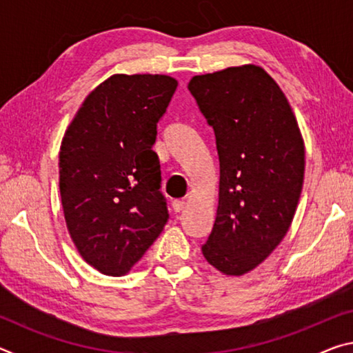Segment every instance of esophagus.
I'll list each match as a JSON object with an SVG mask.
<instances>
[{
	"label": "esophagus",
	"instance_id": "esophagus-1",
	"mask_svg": "<svg viewBox=\"0 0 353 353\" xmlns=\"http://www.w3.org/2000/svg\"><path fill=\"white\" fill-rule=\"evenodd\" d=\"M171 207H172V210H174V213H179V212L183 210L185 202L181 201V199H176V201L171 202Z\"/></svg>",
	"mask_w": 353,
	"mask_h": 353
}]
</instances>
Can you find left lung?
<instances>
[{
	"instance_id": "1",
	"label": "left lung",
	"mask_w": 353,
	"mask_h": 353,
	"mask_svg": "<svg viewBox=\"0 0 353 353\" xmlns=\"http://www.w3.org/2000/svg\"><path fill=\"white\" fill-rule=\"evenodd\" d=\"M219 157V199L205 260L243 276L266 260L288 232L301 198L305 149L276 81L256 65L194 76L188 83Z\"/></svg>"
}]
</instances>
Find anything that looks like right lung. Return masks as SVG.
Segmentation results:
<instances>
[{
  "mask_svg": "<svg viewBox=\"0 0 353 353\" xmlns=\"http://www.w3.org/2000/svg\"><path fill=\"white\" fill-rule=\"evenodd\" d=\"M177 88L165 74H115L83 101L63 135L59 188L76 249L105 276L129 272L168 221L152 145Z\"/></svg>",
  "mask_w": 353,
  "mask_h": 353,
  "instance_id": "right-lung-1",
  "label": "right lung"
}]
</instances>
